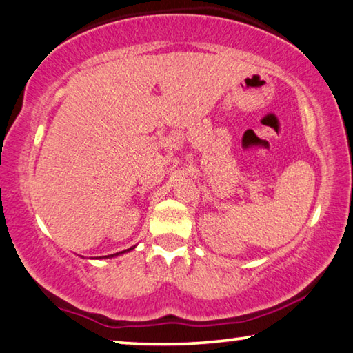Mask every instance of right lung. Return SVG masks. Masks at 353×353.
<instances>
[{"label":"right lung","instance_id":"right-lung-1","mask_svg":"<svg viewBox=\"0 0 353 353\" xmlns=\"http://www.w3.org/2000/svg\"><path fill=\"white\" fill-rule=\"evenodd\" d=\"M136 245H132V247H130V248H126V250H123V252H119V253H114V255H108V256H100V258H114V256H119V255H123V253H128V252H131L132 248H134Z\"/></svg>","mask_w":353,"mask_h":353}]
</instances>
